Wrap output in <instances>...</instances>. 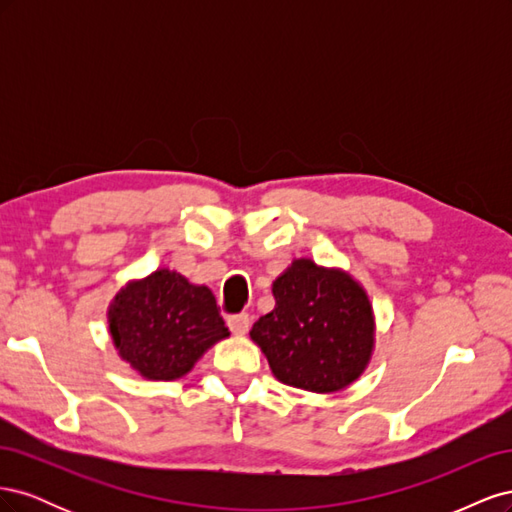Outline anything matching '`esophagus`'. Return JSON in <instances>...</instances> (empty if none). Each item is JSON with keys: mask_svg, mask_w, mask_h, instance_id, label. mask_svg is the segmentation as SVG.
I'll use <instances>...</instances> for the list:
<instances>
[{"mask_svg": "<svg viewBox=\"0 0 512 512\" xmlns=\"http://www.w3.org/2000/svg\"><path fill=\"white\" fill-rule=\"evenodd\" d=\"M226 322H228V329L235 335H245L250 331V316L247 314H232L226 318Z\"/></svg>", "mask_w": 512, "mask_h": 512, "instance_id": "34e87169", "label": "esophagus"}]
</instances>
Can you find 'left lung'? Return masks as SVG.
Instances as JSON below:
<instances>
[{
    "label": "left lung",
    "mask_w": 512,
    "mask_h": 512,
    "mask_svg": "<svg viewBox=\"0 0 512 512\" xmlns=\"http://www.w3.org/2000/svg\"><path fill=\"white\" fill-rule=\"evenodd\" d=\"M275 307L250 331L273 376L312 393H335L359 380L376 346L365 288L342 269L297 258L273 282Z\"/></svg>",
    "instance_id": "1"
}]
</instances>
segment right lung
Listing matches in <instances>:
<instances>
[{
	"instance_id": "right-lung-1",
	"label": "right lung",
	"mask_w": 512,
	"mask_h": 512,
	"mask_svg": "<svg viewBox=\"0 0 512 512\" xmlns=\"http://www.w3.org/2000/svg\"><path fill=\"white\" fill-rule=\"evenodd\" d=\"M119 356L147 380H177L230 333L207 286L158 269L123 286L108 305Z\"/></svg>"
}]
</instances>
